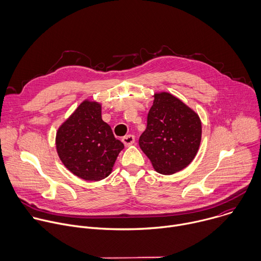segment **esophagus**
Wrapping results in <instances>:
<instances>
[{
  "label": "esophagus",
  "instance_id": "1",
  "mask_svg": "<svg viewBox=\"0 0 261 261\" xmlns=\"http://www.w3.org/2000/svg\"><path fill=\"white\" fill-rule=\"evenodd\" d=\"M122 141L126 146H130L135 142V137L132 134H128L122 138Z\"/></svg>",
  "mask_w": 261,
  "mask_h": 261
}]
</instances>
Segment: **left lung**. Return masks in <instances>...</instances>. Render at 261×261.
<instances>
[{
    "label": "left lung",
    "instance_id": "obj_1",
    "mask_svg": "<svg viewBox=\"0 0 261 261\" xmlns=\"http://www.w3.org/2000/svg\"><path fill=\"white\" fill-rule=\"evenodd\" d=\"M153 97L139 146L157 172L169 175L195 158L201 141V121L191 107L170 93H155Z\"/></svg>",
    "mask_w": 261,
    "mask_h": 261
}]
</instances>
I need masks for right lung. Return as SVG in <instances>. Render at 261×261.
<instances>
[{
	"mask_svg": "<svg viewBox=\"0 0 261 261\" xmlns=\"http://www.w3.org/2000/svg\"><path fill=\"white\" fill-rule=\"evenodd\" d=\"M102 105L86 99L58 128L56 147L65 167L85 180L107 177L124 144L102 120Z\"/></svg>",
	"mask_w": 261,
	"mask_h": 261,
	"instance_id": "1",
	"label": "right lung"
}]
</instances>
